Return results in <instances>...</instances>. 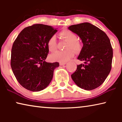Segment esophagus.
<instances>
[{"mask_svg": "<svg viewBox=\"0 0 122 122\" xmlns=\"http://www.w3.org/2000/svg\"><path fill=\"white\" fill-rule=\"evenodd\" d=\"M67 64V62H60V66H63Z\"/></svg>", "mask_w": 122, "mask_h": 122, "instance_id": "esophagus-1", "label": "esophagus"}]
</instances>
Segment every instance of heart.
<instances>
[{
    "instance_id": "1",
    "label": "heart",
    "mask_w": 122,
    "mask_h": 122,
    "mask_svg": "<svg viewBox=\"0 0 122 122\" xmlns=\"http://www.w3.org/2000/svg\"><path fill=\"white\" fill-rule=\"evenodd\" d=\"M62 37L68 41L66 45V50L57 51L51 54L50 59L53 61H58L60 62H65L73 57L74 51L78 52L81 48V44L77 39L76 35L69 30H63L60 32ZM47 47L50 51H54L56 49V38L55 35L51 36L47 41Z\"/></svg>"
}]
</instances>
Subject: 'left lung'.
I'll list each match as a JSON object with an SVG mask.
<instances>
[{"instance_id":"1","label":"left lung","mask_w":122,"mask_h":122,"mask_svg":"<svg viewBox=\"0 0 122 122\" xmlns=\"http://www.w3.org/2000/svg\"><path fill=\"white\" fill-rule=\"evenodd\" d=\"M68 29L80 37L83 45L77 59L84 63L77 66L71 78L80 88L94 89L104 82L111 71L113 51L110 39L89 22L70 26Z\"/></svg>"}]
</instances>
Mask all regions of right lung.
<instances>
[{
  "label": "right lung",
  "instance_id": "right-lung-1",
  "mask_svg": "<svg viewBox=\"0 0 122 122\" xmlns=\"http://www.w3.org/2000/svg\"><path fill=\"white\" fill-rule=\"evenodd\" d=\"M57 31L52 26L34 24L22 30L14 41L11 68L18 82L26 89L39 92L51 83L59 63L45 61L49 52L47 41Z\"/></svg>",
  "mask_w": 122,
  "mask_h": 122
}]
</instances>
